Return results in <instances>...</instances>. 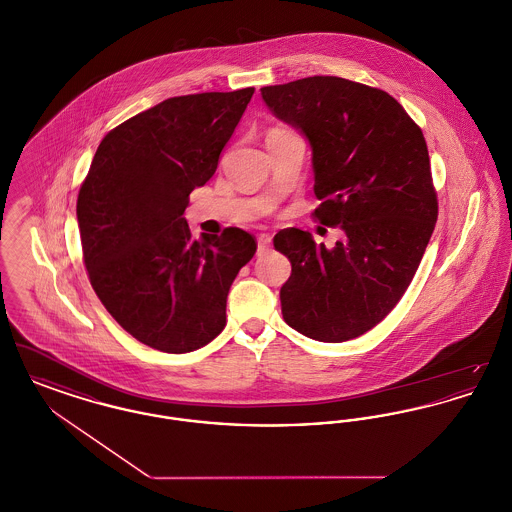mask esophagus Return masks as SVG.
Masks as SVG:
<instances>
[{
    "label": "esophagus",
    "instance_id": "1",
    "mask_svg": "<svg viewBox=\"0 0 512 512\" xmlns=\"http://www.w3.org/2000/svg\"><path fill=\"white\" fill-rule=\"evenodd\" d=\"M270 242H272V238H270L268 234H261V236L257 238V255L267 253Z\"/></svg>",
    "mask_w": 512,
    "mask_h": 512
}]
</instances>
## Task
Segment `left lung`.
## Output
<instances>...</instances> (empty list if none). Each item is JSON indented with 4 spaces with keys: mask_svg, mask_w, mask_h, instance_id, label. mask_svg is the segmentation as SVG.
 I'll return each mask as SVG.
<instances>
[{
    "mask_svg": "<svg viewBox=\"0 0 512 512\" xmlns=\"http://www.w3.org/2000/svg\"><path fill=\"white\" fill-rule=\"evenodd\" d=\"M270 111L313 147L315 219L341 228L334 249L288 228L274 247L292 263L280 290L299 334L340 343L390 315L413 282L438 220V194L420 126L388 92L340 76L261 88Z\"/></svg>",
    "mask_w": 512,
    "mask_h": 512,
    "instance_id": "obj_1",
    "label": "left lung"
}]
</instances>
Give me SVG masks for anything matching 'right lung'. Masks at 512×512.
I'll return each instance as SVG.
<instances>
[{
	"label": "right lung",
	"instance_id": "1",
	"mask_svg": "<svg viewBox=\"0 0 512 512\" xmlns=\"http://www.w3.org/2000/svg\"><path fill=\"white\" fill-rule=\"evenodd\" d=\"M255 88L165 99L115 126L86 174L76 217L99 301L138 341L188 353L226 326V297L257 251L242 228L194 240L182 217L219 165Z\"/></svg>",
	"mask_w": 512,
	"mask_h": 512
}]
</instances>
